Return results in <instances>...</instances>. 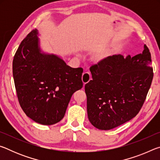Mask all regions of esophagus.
Listing matches in <instances>:
<instances>
[{"instance_id": "obj_1", "label": "esophagus", "mask_w": 160, "mask_h": 160, "mask_svg": "<svg viewBox=\"0 0 160 160\" xmlns=\"http://www.w3.org/2000/svg\"><path fill=\"white\" fill-rule=\"evenodd\" d=\"M91 80V75L89 72H83L82 76V80L84 85L86 83H88L89 81Z\"/></svg>"}]
</instances>
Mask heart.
I'll return each mask as SVG.
<instances>
[{"instance_id":"obj_1","label":"heart","mask_w":160,"mask_h":160,"mask_svg":"<svg viewBox=\"0 0 160 160\" xmlns=\"http://www.w3.org/2000/svg\"><path fill=\"white\" fill-rule=\"evenodd\" d=\"M107 56L105 54H102V55H100L98 57V60H104L106 58Z\"/></svg>"}]
</instances>
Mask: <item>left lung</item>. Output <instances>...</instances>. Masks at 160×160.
I'll return each instance as SVG.
<instances>
[{
  "label": "left lung",
  "instance_id": "8db88e82",
  "mask_svg": "<svg viewBox=\"0 0 160 160\" xmlns=\"http://www.w3.org/2000/svg\"><path fill=\"white\" fill-rule=\"evenodd\" d=\"M90 68L92 80L85 86L90 123L98 129L110 130L135 117L144 104L153 78L147 46L133 57L108 56Z\"/></svg>",
  "mask_w": 160,
  "mask_h": 160
}]
</instances>
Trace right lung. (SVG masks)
<instances>
[{"label": "right lung", "mask_w": 160, "mask_h": 160, "mask_svg": "<svg viewBox=\"0 0 160 160\" xmlns=\"http://www.w3.org/2000/svg\"><path fill=\"white\" fill-rule=\"evenodd\" d=\"M37 34L34 29L22 41L13 58L12 75L25 114L42 125H53L64 117L72 94L82 88L83 69L42 53Z\"/></svg>", "instance_id": "add662e5"}]
</instances>
